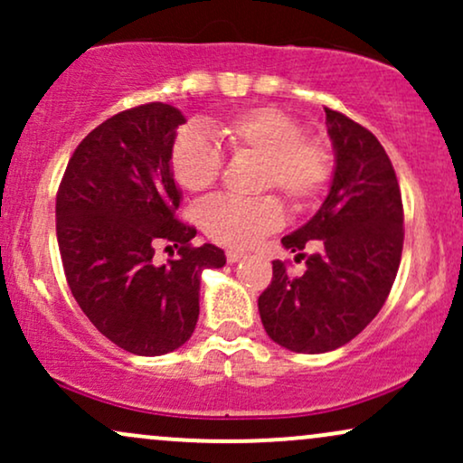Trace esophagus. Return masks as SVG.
I'll return each instance as SVG.
<instances>
[{"instance_id": "34e87169", "label": "esophagus", "mask_w": 463, "mask_h": 463, "mask_svg": "<svg viewBox=\"0 0 463 463\" xmlns=\"http://www.w3.org/2000/svg\"><path fill=\"white\" fill-rule=\"evenodd\" d=\"M243 257H246V252H243V250H228V252H226V261L228 263L241 261Z\"/></svg>"}]
</instances>
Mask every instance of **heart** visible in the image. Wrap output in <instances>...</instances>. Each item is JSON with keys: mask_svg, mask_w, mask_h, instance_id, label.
Segmentation results:
<instances>
[{"mask_svg": "<svg viewBox=\"0 0 463 463\" xmlns=\"http://www.w3.org/2000/svg\"><path fill=\"white\" fill-rule=\"evenodd\" d=\"M217 141L237 156L261 158L257 189H279L294 209H307L331 180V152L317 137L302 135L298 119L269 106L248 109L215 126ZM224 156L217 143L198 128L180 130L172 146V172L191 194L211 189ZM280 202L265 198H213L200 209V224L213 241L248 248L283 224Z\"/></svg>", "mask_w": 463, "mask_h": 463, "instance_id": "1", "label": "heart"}]
</instances>
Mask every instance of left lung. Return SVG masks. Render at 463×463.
<instances>
[{"label": "left lung", "mask_w": 463, "mask_h": 463, "mask_svg": "<svg viewBox=\"0 0 463 463\" xmlns=\"http://www.w3.org/2000/svg\"><path fill=\"white\" fill-rule=\"evenodd\" d=\"M324 113L335 150L331 191L305 226L283 237L307 269L294 276L272 261V283L259 296L265 333L305 354L344 346L374 320L394 285L405 239L401 187L383 146L346 115ZM311 241L318 252L305 255Z\"/></svg>", "instance_id": "8db88e82"}]
</instances>
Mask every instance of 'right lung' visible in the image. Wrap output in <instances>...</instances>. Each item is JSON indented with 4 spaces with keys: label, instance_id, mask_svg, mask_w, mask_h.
<instances>
[{
    "label": "right lung",
    "instance_id": "add662e5",
    "mask_svg": "<svg viewBox=\"0 0 463 463\" xmlns=\"http://www.w3.org/2000/svg\"><path fill=\"white\" fill-rule=\"evenodd\" d=\"M184 115L150 102L89 132L56 195V237L73 298L104 337L141 357L183 346L200 316V274L224 268V250L195 248L176 220L172 146ZM176 249L165 266L158 247Z\"/></svg>",
    "mask_w": 463,
    "mask_h": 463
}]
</instances>
